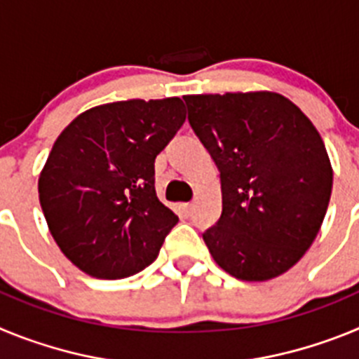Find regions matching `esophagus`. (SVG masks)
I'll list each match as a JSON object with an SVG mask.
<instances>
[{"label": "esophagus", "instance_id": "esophagus-1", "mask_svg": "<svg viewBox=\"0 0 359 359\" xmlns=\"http://www.w3.org/2000/svg\"><path fill=\"white\" fill-rule=\"evenodd\" d=\"M192 208H194V205H192V203H183V205H182L183 215H190V214H192Z\"/></svg>", "mask_w": 359, "mask_h": 359}]
</instances>
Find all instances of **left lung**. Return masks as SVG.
Segmentation results:
<instances>
[{"instance_id":"1","label":"left lung","mask_w":359,"mask_h":359,"mask_svg":"<svg viewBox=\"0 0 359 359\" xmlns=\"http://www.w3.org/2000/svg\"><path fill=\"white\" fill-rule=\"evenodd\" d=\"M183 100L221 172L223 212L203 233L215 264L248 282L286 273L313 244L331 199L332 167L322 136L275 91Z\"/></svg>"}]
</instances>
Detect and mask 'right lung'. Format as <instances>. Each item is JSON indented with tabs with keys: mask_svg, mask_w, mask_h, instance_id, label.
Returning a JSON list of instances; mask_svg holds the SVG:
<instances>
[{
	"mask_svg": "<svg viewBox=\"0 0 359 359\" xmlns=\"http://www.w3.org/2000/svg\"><path fill=\"white\" fill-rule=\"evenodd\" d=\"M183 100H120L84 111L57 136L39 201L57 246L95 278H126L160 253L177 215L158 199L154 160L185 122Z\"/></svg>",
	"mask_w": 359,
	"mask_h": 359,
	"instance_id": "right-lung-1",
	"label": "right lung"
}]
</instances>
